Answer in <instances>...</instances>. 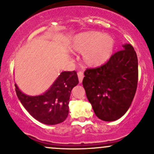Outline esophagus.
I'll use <instances>...</instances> for the list:
<instances>
[{"label":"esophagus","mask_w":154,"mask_h":154,"mask_svg":"<svg viewBox=\"0 0 154 154\" xmlns=\"http://www.w3.org/2000/svg\"><path fill=\"white\" fill-rule=\"evenodd\" d=\"M77 75H78V78H79V82L81 83L82 81V79L84 77V74L82 72H77Z\"/></svg>","instance_id":"esophagus-1"}]
</instances>
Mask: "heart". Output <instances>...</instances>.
Listing matches in <instances>:
<instances>
[{
    "label": "heart",
    "instance_id": "obj_1",
    "mask_svg": "<svg viewBox=\"0 0 154 154\" xmlns=\"http://www.w3.org/2000/svg\"><path fill=\"white\" fill-rule=\"evenodd\" d=\"M71 48L82 52L84 63L89 66H99L108 60L114 48L111 36L98 32H88L77 35L72 40Z\"/></svg>",
    "mask_w": 154,
    "mask_h": 154
}]
</instances>
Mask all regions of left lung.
Here are the masks:
<instances>
[{
    "instance_id": "8db88e82",
    "label": "left lung",
    "mask_w": 154,
    "mask_h": 154,
    "mask_svg": "<svg viewBox=\"0 0 154 154\" xmlns=\"http://www.w3.org/2000/svg\"><path fill=\"white\" fill-rule=\"evenodd\" d=\"M111 56L106 63L87 69L82 85L99 119L114 121L128 110L138 82V59L131 44Z\"/></svg>"
}]
</instances>
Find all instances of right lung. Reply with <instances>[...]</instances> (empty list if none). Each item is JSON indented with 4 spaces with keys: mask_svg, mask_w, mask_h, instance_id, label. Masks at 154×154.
I'll return each instance as SVG.
<instances>
[{
    "mask_svg": "<svg viewBox=\"0 0 154 154\" xmlns=\"http://www.w3.org/2000/svg\"><path fill=\"white\" fill-rule=\"evenodd\" d=\"M78 83L77 72L72 71L61 73L51 88L39 96L24 94L14 85L17 97L31 115L43 124L56 125L68 116L71 91Z\"/></svg>",
    "mask_w": 154,
    "mask_h": 154,
    "instance_id": "right-lung-1",
    "label": "right lung"
}]
</instances>
